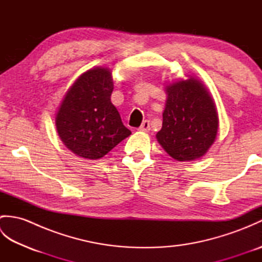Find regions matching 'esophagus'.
Returning <instances> with one entry per match:
<instances>
[{
    "label": "esophagus",
    "instance_id": "1",
    "mask_svg": "<svg viewBox=\"0 0 262 262\" xmlns=\"http://www.w3.org/2000/svg\"><path fill=\"white\" fill-rule=\"evenodd\" d=\"M138 129H140L141 132H148L149 130V120H144Z\"/></svg>",
    "mask_w": 262,
    "mask_h": 262
}]
</instances>
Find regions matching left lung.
Wrapping results in <instances>:
<instances>
[{
  "instance_id": "obj_1",
  "label": "left lung",
  "mask_w": 262,
  "mask_h": 262,
  "mask_svg": "<svg viewBox=\"0 0 262 262\" xmlns=\"http://www.w3.org/2000/svg\"><path fill=\"white\" fill-rule=\"evenodd\" d=\"M168 99L157 138L178 161L202 158L214 143L219 117L208 91L193 77L166 86Z\"/></svg>"
}]
</instances>
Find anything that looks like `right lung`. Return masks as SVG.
Wrapping results in <instances>:
<instances>
[{
	"label": "right lung",
	"instance_id": "add662e5",
	"mask_svg": "<svg viewBox=\"0 0 262 262\" xmlns=\"http://www.w3.org/2000/svg\"><path fill=\"white\" fill-rule=\"evenodd\" d=\"M114 82L110 71L92 69L66 93L56 115L60 140L74 154L97 160L132 134L111 103Z\"/></svg>",
	"mask_w": 262,
	"mask_h": 262
}]
</instances>
